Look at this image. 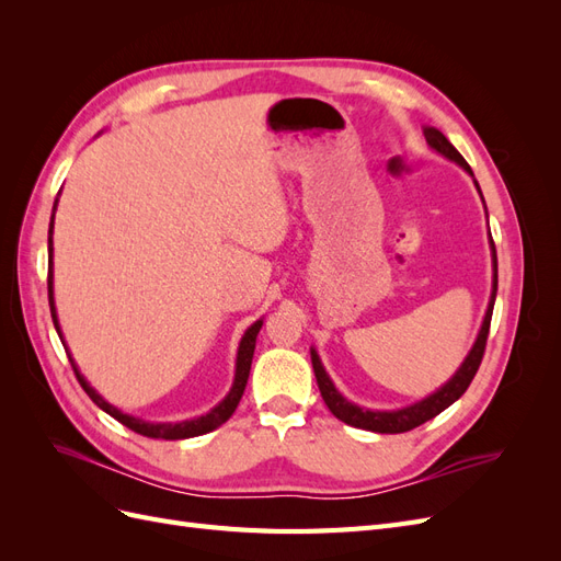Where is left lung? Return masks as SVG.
Masks as SVG:
<instances>
[{
	"mask_svg": "<svg viewBox=\"0 0 561 561\" xmlns=\"http://www.w3.org/2000/svg\"><path fill=\"white\" fill-rule=\"evenodd\" d=\"M423 135H426V142L437 151V154L447 157L449 161L461 165L468 175H472L466 159L458 154L456 147L445 138L443 133H439L437 128L426 126V128H423ZM472 180H474V175H472ZM474 186H478V192H480L478 180H474ZM480 196H482V192H480ZM491 260H494V283H491V299H489V307H486V313H484L482 330H480L478 339H474V344H472L470 353L466 355V360L461 363V367L456 369V375L443 388H437L435 393H431L428 398H423L416 404L402 407V410H390V412L365 410V407L353 404L342 393H339V390L332 383V379L328 377L325 367H322L316 348H311V363H313V371H316V381H318L322 400H325V404H328V410L339 421H344V423H348V426H355V428H365V431H371V433H407V431L421 426V423L431 421L439 412H445L449 404H454L458 398H461L468 390L470 381L474 379V375H478V369H480L484 346H486V336H489V325H491V313H494V301H496V290H499V264H496L494 241H491Z\"/></svg>",
	"mask_w": 561,
	"mask_h": 561,
	"instance_id": "obj_1",
	"label": "left lung"
}]
</instances>
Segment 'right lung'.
<instances>
[{
	"label": "right lung",
	"instance_id": "right-lung-1",
	"mask_svg": "<svg viewBox=\"0 0 561 561\" xmlns=\"http://www.w3.org/2000/svg\"><path fill=\"white\" fill-rule=\"evenodd\" d=\"M56 206H58V198H56ZM56 206H54V213H56ZM48 307H50V318H54L56 332H58L60 342L67 351V344H65L62 332H60L58 313H56V301H54V215H50V225H48ZM260 330H262V320L252 322V325L245 330V334L241 339L239 358H236V377H233V386L227 393V398L219 402L217 407H213L208 414L190 419V421H180V423H149V421H142V419H135L130 414H124L122 410H116L114 404H110L103 396H98V390L87 379H83L77 363L72 360L70 351H67V358H70L75 375H77L81 388L89 393V398L100 407V410L107 412L110 416H114L118 423H124L126 428H130L133 433H140L145 437H154V439H184V437H196V435L215 431L217 426H222V423L236 412V407H239V402L243 398V390H245V383H248V377H250L254 342H257Z\"/></svg>",
	"mask_w": 561,
	"mask_h": 561
}]
</instances>
